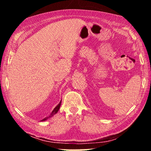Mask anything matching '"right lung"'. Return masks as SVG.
I'll return each instance as SVG.
<instances>
[{
	"label": "right lung",
	"instance_id": "right-lung-1",
	"mask_svg": "<svg viewBox=\"0 0 151 151\" xmlns=\"http://www.w3.org/2000/svg\"><path fill=\"white\" fill-rule=\"evenodd\" d=\"M61 101H60V103H58V105L56 106L54 109H53V111H52V112H51L50 115L47 116V117H45V119H43L42 120H41V121H46V120H47L48 119H49V118H50V117H52V116H54L56 113H57V112L58 111V110H59V109H60V104H61Z\"/></svg>",
	"mask_w": 151,
	"mask_h": 151
}]
</instances>
